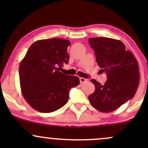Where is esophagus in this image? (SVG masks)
I'll list each match as a JSON object with an SVG mask.
<instances>
[{"instance_id":"obj_1","label":"esophagus","mask_w":148,"mask_h":148,"mask_svg":"<svg viewBox=\"0 0 148 148\" xmlns=\"http://www.w3.org/2000/svg\"><path fill=\"white\" fill-rule=\"evenodd\" d=\"M79 79H80V82H81V84H84V83L87 82L88 81L87 79H85V78H82V77L79 78Z\"/></svg>"}]
</instances>
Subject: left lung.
<instances>
[{
    "mask_svg": "<svg viewBox=\"0 0 148 148\" xmlns=\"http://www.w3.org/2000/svg\"><path fill=\"white\" fill-rule=\"evenodd\" d=\"M89 44L95 53L97 64L106 72L107 80L103 85L91 80L95 90L88 99L97 110L109 113L134 97L140 79L138 62L120 40L94 37L89 39Z\"/></svg>",
    "mask_w": 148,
    "mask_h": 148,
    "instance_id": "8db88e82",
    "label": "left lung"
}]
</instances>
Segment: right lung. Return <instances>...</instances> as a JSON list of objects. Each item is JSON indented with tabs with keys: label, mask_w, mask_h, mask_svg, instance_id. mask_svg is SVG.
Here are the masks:
<instances>
[{
	"label": "right lung",
	"mask_w": 148,
	"mask_h": 148,
	"mask_svg": "<svg viewBox=\"0 0 148 148\" xmlns=\"http://www.w3.org/2000/svg\"><path fill=\"white\" fill-rule=\"evenodd\" d=\"M69 45V40L60 38L37 40L20 63L22 95L37 111L51 113L60 108L68 101L69 90L79 84L77 76L59 71L68 63Z\"/></svg>",
	"instance_id": "right-lung-1"
}]
</instances>
